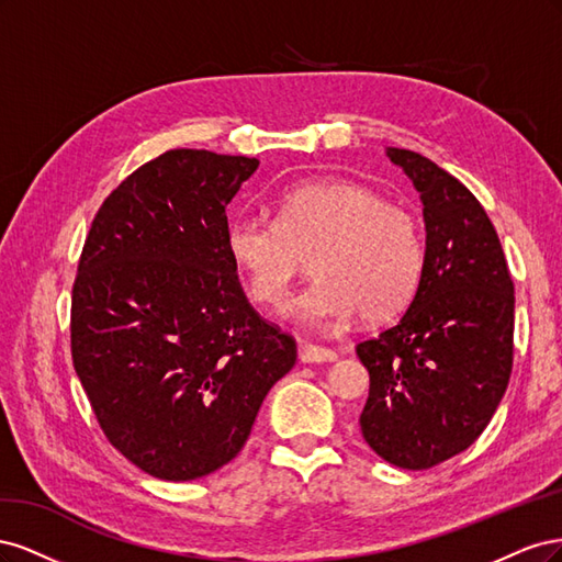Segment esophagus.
Masks as SVG:
<instances>
[{"instance_id":"obj_1","label":"esophagus","mask_w":562,"mask_h":562,"mask_svg":"<svg viewBox=\"0 0 562 562\" xmlns=\"http://www.w3.org/2000/svg\"><path fill=\"white\" fill-rule=\"evenodd\" d=\"M300 359L302 363H333L337 359V353L318 345H304Z\"/></svg>"}]
</instances>
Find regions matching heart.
Returning a JSON list of instances; mask_svg holds the SVG:
<instances>
[{"label":"heart","mask_w":562,"mask_h":562,"mask_svg":"<svg viewBox=\"0 0 562 562\" xmlns=\"http://www.w3.org/2000/svg\"><path fill=\"white\" fill-rule=\"evenodd\" d=\"M225 248L248 297L267 310L281 307L312 260L316 281L293 302V314L312 326L396 316L427 258L417 215L351 180L293 187L279 201V220L236 215Z\"/></svg>","instance_id":"1"}]
</instances>
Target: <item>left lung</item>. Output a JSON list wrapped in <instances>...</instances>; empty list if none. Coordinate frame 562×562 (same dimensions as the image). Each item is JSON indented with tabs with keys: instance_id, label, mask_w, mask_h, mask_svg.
Here are the masks:
<instances>
[{
	"instance_id": "obj_1",
	"label": "left lung",
	"mask_w": 562,
	"mask_h": 562,
	"mask_svg": "<svg viewBox=\"0 0 562 562\" xmlns=\"http://www.w3.org/2000/svg\"><path fill=\"white\" fill-rule=\"evenodd\" d=\"M424 206L427 258L411 307L356 345L370 375L366 443L401 469H431L483 434L514 366V281L499 236L467 187L431 159L386 147Z\"/></svg>"
}]
</instances>
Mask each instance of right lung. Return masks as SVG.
<instances>
[{
    "instance_id": "obj_1",
    "label": "right lung",
    "mask_w": 562,
    "mask_h": 562,
    "mask_svg": "<svg viewBox=\"0 0 562 562\" xmlns=\"http://www.w3.org/2000/svg\"><path fill=\"white\" fill-rule=\"evenodd\" d=\"M250 157L168 149L103 201L72 288V363L100 429L145 473L194 481L241 452L291 335L250 307L227 203Z\"/></svg>"
}]
</instances>
